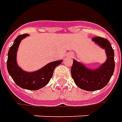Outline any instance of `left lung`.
I'll return each instance as SVG.
<instances>
[{
  "instance_id": "8db88e82",
  "label": "left lung",
  "mask_w": 122,
  "mask_h": 122,
  "mask_svg": "<svg viewBox=\"0 0 122 122\" xmlns=\"http://www.w3.org/2000/svg\"><path fill=\"white\" fill-rule=\"evenodd\" d=\"M92 40L105 49L107 54L105 63L98 69L92 71L73 60L71 67V76L76 85L87 91L100 90L106 86L114 73L115 67L114 53L110 41L99 36L92 37Z\"/></svg>"
}]
</instances>
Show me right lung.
<instances>
[{"label": "right lung", "mask_w": 122, "mask_h": 122, "mask_svg": "<svg viewBox=\"0 0 122 122\" xmlns=\"http://www.w3.org/2000/svg\"><path fill=\"white\" fill-rule=\"evenodd\" d=\"M28 34L20 35L16 38L8 53L7 69L14 81L22 88L36 91L48 84L52 77L54 69L62 63V60L48 63L37 71L26 73L21 69L16 63V52L21 40L28 36Z\"/></svg>", "instance_id": "obj_1"}]
</instances>
